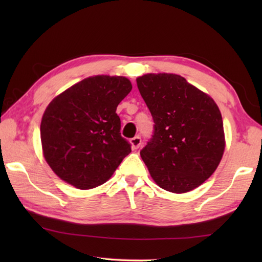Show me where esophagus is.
<instances>
[{
	"label": "esophagus",
	"mask_w": 262,
	"mask_h": 262,
	"mask_svg": "<svg viewBox=\"0 0 262 262\" xmlns=\"http://www.w3.org/2000/svg\"><path fill=\"white\" fill-rule=\"evenodd\" d=\"M130 144H132L133 149H137L138 147L141 146L142 138L140 136H135L134 138H132V140H130Z\"/></svg>",
	"instance_id": "1"
}]
</instances>
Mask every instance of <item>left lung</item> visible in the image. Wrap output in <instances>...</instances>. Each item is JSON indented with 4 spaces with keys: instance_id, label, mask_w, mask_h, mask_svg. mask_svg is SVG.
<instances>
[{
    "instance_id": "left-lung-1",
    "label": "left lung",
    "mask_w": 262,
    "mask_h": 262,
    "mask_svg": "<svg viewBox=\"0 0 262 262\" xmlns=\"http://www.w3.org/2000/svg\"><path fill=\"white\" fill-rule=\"evenodd\" d=\"M137 88L154 121L141 151L153 180L183 193L214 173L225 148L223 119L215 101L177 74H145Z\"/></svg>"
}]
</instances>
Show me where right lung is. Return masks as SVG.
Returning a JSON list of instances; mask_svg holds the SVG:
<instances>
[{"label": "right lung", "mask_w": 262, "mask_h": 262, "mask_svg": "<svg viewBox=\"0 0 262 262\" xmlns=\"http://www.w3.org/2000/svg\"><path fill=\"white\" fill-rule=\"evenodd\" d=\"M132 90L124 76L88 77L48 104L40 124L43 157L77 189L102 185L132 152L120 135L117 107Z\"/></svg>", "instance_id": "1"}]
</instances>
